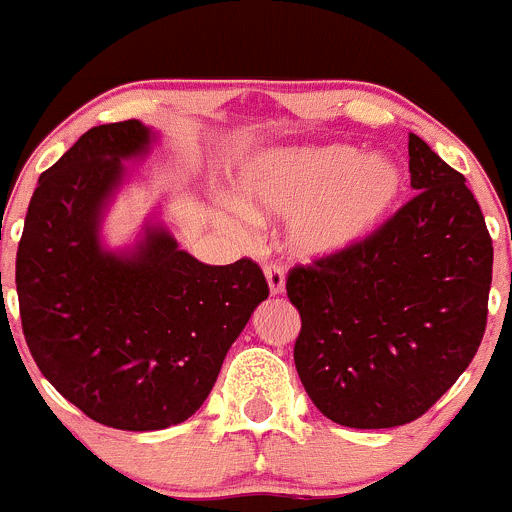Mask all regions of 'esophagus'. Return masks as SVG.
Listing matches in <instances>:
<instances>
[{"mask_svg": "<svg viewBox=\"0 0 512 512\" xmlns=\"http://www.w3.org/2000/svg\"><path fill=\"white\" fill-rule=\"evenodd\" d=\"M263 273H266L268 288H271L273 296L283 293V286H286V276H283V266H281V263L268 261L266 266H263Z\"/></svg>", "mask_w": 512, "mask_h": 512, "instance_id": "esophagus-1", "label": "esophagus"}]
</instances>
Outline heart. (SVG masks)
<instances>
[{
  "instance_id": "1",
  "label": "heart",
  "mask_w": 512,
  "mask_h": 512,
  "mask_svg": "<svg viewBox=\"0 0 512 512\" xmlns=\"http://www.w3.org/2000/svg\"><path fill=\"white\" fill-rule=\"evenodd\" d=\"M398 194V166L383 154L358 156L348 144L276 151L244 171V196L256 211L293 216L291 244L301 256L356 246L386 219Z\"/></svg>"
}]
</instances>
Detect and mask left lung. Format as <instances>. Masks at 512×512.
I'll list each match as a JSON object with an SVG mask.
<instances>
[{"label": "left lung", "mask_w": 512, "mask_h": 512, "mask_svg": "<svg viewBox=\"0 0 512 512\" xmlns=\"http://www.w3.org/2000/svg\"><path fill=\"white\" fill-rule=\"evenodd\" d=\"M416 196L346 251L296 263L293 361L313 406L338 426L416 421L483 341L493 239L465 176L408 134Z\"/></svg>", "instance_id": "1"}]
</instances>
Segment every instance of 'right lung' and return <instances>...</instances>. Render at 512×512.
I'll return each mask as SVG.
<instances>
[{"mask_svg": "<svg viewBox=\"0 0 512 512\" xmlns=\"http://www.w3.org/2000/svg\"><path fill=\"white\" fill-rule=\"evenodd\" d=\"M141 121L101 124L39 176L17 249V293L29 353L91 421L161 430L194 416L226 351L268 298L261 266H206L164 229L131 256L101 249L99 219L144 154Z\"/></svg>", "mask_w": 512, "mask_h": 512, "instance_id": "right-lung-1", "label": "right lung"}]
</instances>
